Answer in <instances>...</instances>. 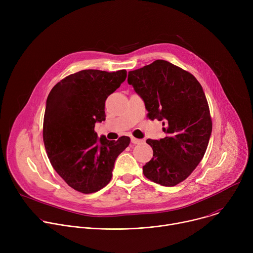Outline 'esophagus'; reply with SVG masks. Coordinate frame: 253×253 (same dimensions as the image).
Listing matches in <instances>:
<instances>
[{"label": "esophagus", "instance_id": "34e87169", "mask_svg": "<svg viewBox=\"0 0 253 253\" xmlns=\"http://www.w3.org/2000/svg\"><path fill=\"white\" fill-rule=\"evenodd\" d=\"M131 142H132L133 144H139V143L142 142V140L137 139V138H135V137H131Z\"/></svg>", "mask_w": 253, "mask_h": 253}]
</instances>
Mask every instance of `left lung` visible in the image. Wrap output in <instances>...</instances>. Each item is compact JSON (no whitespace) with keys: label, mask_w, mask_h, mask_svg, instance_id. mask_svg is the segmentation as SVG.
<instances>
[{"label":"left lung","mask_w":253,"mask_h":253,"mask_svg":"<svg viewBox=\"0 0 253 253\" xmlns=\"http://www.w3.org/2000/svg\"><path fill=\"white\" fill-rule=\"evenodd\" d=\"M127 81L144 101L148 117L165 126V138L146 141L153 158L143 173L157 184L175 186L202 160L210 139L212 122L202 86L187 71L164 60L130 71Z\"/></svg>","instance_id":"left-lung-1"}]
</instances>
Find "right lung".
<instances>
[{
	"label": "right lung",
	"mask_w": 253,
	"mask_h": 253,
	"mask_svg": "<svg viewBox=\"0 0 253 253\" xmlns=\"http://www.w3.org/2000/svg\"><path fill=\"white\" fill-rule=\"evenodd\" d=\"M127 77L126 70H82L57 83L47 98L43 139L53 168L73 189L89 194L110 182L118 155L130 138L98 137L105 101Z\"/></svg>",
	"instance_id": "right-lung-1"
}]
</instances>
